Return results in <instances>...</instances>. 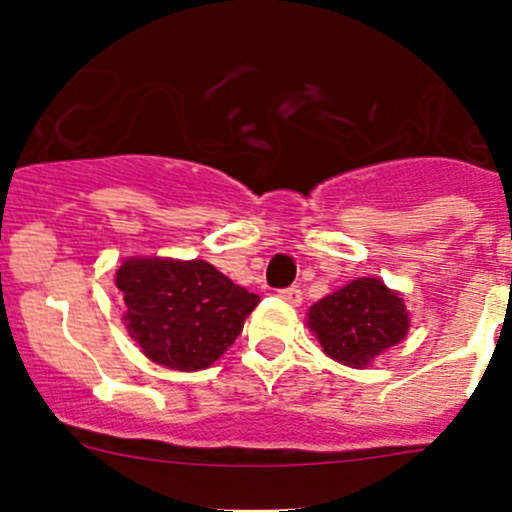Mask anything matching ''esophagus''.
<instances>
[{"label":"esophagus","instance_id":"esophagus-1","mask_svg":"<svg viewBox=\"0 0 512 512\" xmlns=\"http://www.w3.org/2000/svg\"><path fill=\"white\" fill-rule=\"evenodd\" d=\"M280 297L285 299V302H289V304H294V307H299V304H302V289L299 287H285V289H280Z\"/></svg>","mask_w":512,"mask_h":512}]
</instances>
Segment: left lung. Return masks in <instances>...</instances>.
Segmentation results:
<instances>
[{"label": "left lung", "mask_w": 512, "mask_h": 512, "mask_svg": "<svg viewBox=\"0 0 512 512\" xmlns=\"http://www.w3.org/2000/svg\"><path fill=\"white\" fill-rule=\"evenodd\" d=\"M409 312L399 292L379 277H356L307 312V327L329 359L364 369L409 332Z\"/></svg>", "instance_id": "8db88e82"}]
</instances>
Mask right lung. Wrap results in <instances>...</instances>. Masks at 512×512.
<instances>
[{
    "instance_id": "obj_1",
    "label": "right lung",
    "mask_w": 512,
    "mask_h": 512,
    "mask_svg": "<svg viewBox=\"0 0 512 512\" xmlns=\"http://www.w3.org/2000/svg\"><path fill=\"white\" fill-rule=\"evenodd\" d=\"M116 287L128 337L148 359L178 371L215 364L260 304L205 260L128 257L116 270Z\"/></svg>"
}]
</instances>
